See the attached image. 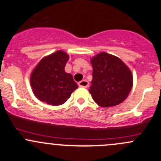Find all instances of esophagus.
<instances>
[{
  "mask_svg": "<svg viewBox=\"0 0 161 161\" xmlns=\"http://www.w3.org/2000/svg\"><path fill=\"white\" fill-rule=\"evenodd\" d=\"M79 86L80 87H85V88H87L89 86V82H87L86 80H82L78 83Z\"/></svg>",
  "mask_w": 161,
  "mask_h": 161,
  "instance_id": "34e87169",
  "label": "esophagus"
}]
</instances>
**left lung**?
I'll return each instance as SVG.
<instances>
[{
    "label": "left lung",
    "mask_w": 161,
    "mask_h": 161,
    "mask_svg": "<svg viewBox=\"0 0 161 161\" xmlns=\"http://www.w3.org/2000/svg\"><path fill=\"white\" fill-rule=\"evenodd\" d=\"M92 79L90 91L102 108L116 106L127 98L133 85L130 69L118 57L101 52L91 59Z\"/></svg>",
    "instance_id": "left-lung-1"
}]
</instances>
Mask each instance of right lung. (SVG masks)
I'll use <instances>...</instances> for the list:
<instances>
[{"label": "right lung", "instance_id": "obj_1", "mask_svg": "<svg viewBox=\"0 0 161 161\" xmlns=\"http://www.w3.org/2000/svg\"><path fill=\"white\" fill-rule=\"evenodd\" d=\"M69 54L58 50L43 58L31 73L30 84L38 100L53 106L61 105L78 88L72 75L65 72Z\"/></svg>", "mask_w": 161, "mask_h": 161}]
</instances>
